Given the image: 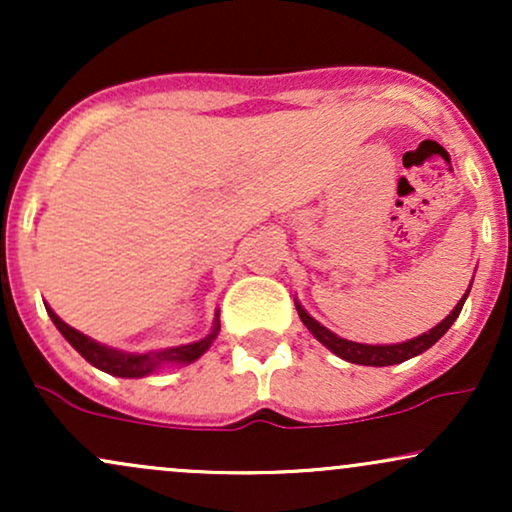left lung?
<instances>
[{
    "label": "left lung",
    "mask_w": 512,
    "mask_h": 512,
    "mask_svg": "<svg viewBox=\"0 0 512 512\" xmlns=\"http://www.w3.org/2000/svg\"><path fill=\"white\" fill-rule=\"evenodd\" d=\"M469 289H472V284H469ZM469 289H467V293H469ZM467 293H464L462 301L455 305V310H452V313L445 317V320L440 322V325L433 327L431 332H424V334H421V337L409 339V342L390 344V346H370V344L349 342V339L337 337V334L327 330V327H322L320 322L313 320V317L305 313V310L298 303H296V310H298V315H301L303 325L308 327L310 332H313V337L317 339V342L325 344L327 349L332 351V354H337L339 358H344V361L358 363V366H395V363L407 361V358H414V356L424 354L426 349H431V346L436 344L438 339L450 330L452 322H455L457 315H460L464 301H467Z\"/></svg>",
    "instance_id": "8db88e82"
}]
</instances>
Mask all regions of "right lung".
<instances>
[{"label":"right lung","instance_id":"obj_1","mask_svg":"<svg viewBox=\"0 0 512 512\" xmlns=\"http://www.w3.org/2000/svg\"><path fill=\"white\" fill-rule=\"evenodd\" d=\"M48 315L52 317V322H55L57 330L62 332V337L67 339V342L72 344L74 349L79 351V354L84 356L88 363H91V366L101 368L110 375H117V378H142V375L154 373V370L158 366H163V363H192V361H197V358L202 356L211 344H214L216 334H219V320H216L214 332H211L209 337H204L202 342L175 346V349L154 351V354H122V351L108 349V346L93 342V339L86 337V334L76 332L74 327H69L67 322H62L60 317L52 313L50 308H48Z\"/></svg>","mask_w":512,"mask_h":512}]
</instances>
